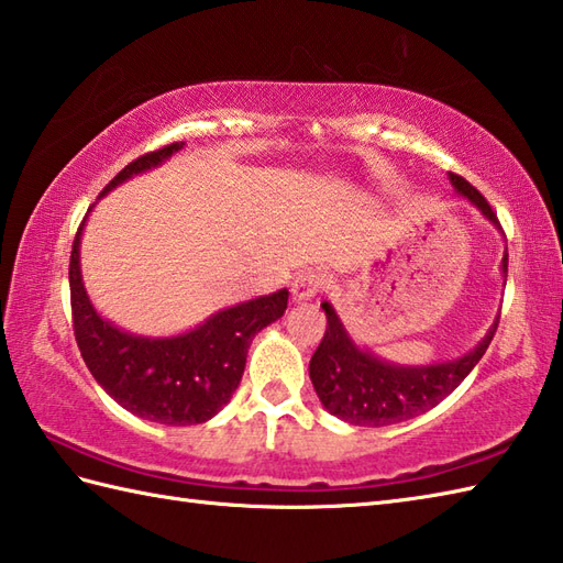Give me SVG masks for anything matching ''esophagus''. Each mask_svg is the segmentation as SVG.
I'll return each instance as SVG.
<instances>
[{
    "label": "esophagus",
    "mask_w": 563,
    "mask_h": 563,
    "mask_svg": "<svg viewBox=\"0 0 563 563\" xmlns=\"http://www.w3.org/2000/svg\"><path fill=\"white\" fill-rule=\"evenodd\" d=\"M324 283H327L324 273L317 268H307L302 273H297L292 280V297L297 302L309 300V297H314L321 288H324Z\"/></svg>",
    "instance_id": "1"
}]
</instances>
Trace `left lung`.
Returning a JSON list of instances; mask_svg holds the SVG:
<instances>
[{
    "instance_id": "1",
    "label": "left lung",
    "mask_w": 563,
    "mask_h": 563,
    "mask_svg": "<svg viewBox=\"0 0 563 563\" xmlns=\"http://www.w3.org/2000/svg\"><path fill=\"white\" fill-rule=\"evenodd\" d=\"M450 181L460 196L470 198L500 230L496 212L479 190L452 172ZM504 273H508V251L504 256ZM321 309L327 312V331L312 355V363H309V379H312L317 397L329 413L339 416L341 421L367 428L409 421V418L438 406L482 361L498 329L496 319L482 343L457 361L411 367L379 361L369 351H361L351 341L349 331L343 329L333 307L321 302Z\"/></svg>"
}]
</instances>
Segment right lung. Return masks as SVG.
Segmentation results:
<instances>
[{
	"instance_id": "right-lung-1",
	"label": "right lung",
	"mask_w": 563,
	"mask_h": 563,
	"mask_svg": "<svg viewBox=\"0 0 563 563\" xmlns=\"http://www.w3.org/2000/svg\"><path fill=\"white\" fill-rule=\"evenodd\" d=\"M181 147L184 142H172L142 154L101 190V196L130 176L159 166ZM84 220L69 256V300L75 339L89 373L113 401L147 421L164 426L210 421L239 387L251 341L288 309V290L222 309L181 336H135L101 319L84 290L79 271Z\"/></svg>"
}]
</instances>
